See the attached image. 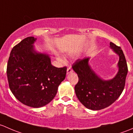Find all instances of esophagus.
<instances>
[{
	"instance_id": "obj_1",
	"label": "esophagus",
	"mask_w": 133,
	"mask_h": 133,
	"mask_svg": "<svg viewBox=\"0 0 133 133\" xmlns=\"http://www.w3.org/2000/svg\"><path fill=\"white\" fill-rule=\"evenodd\" d=\"M72 72H73V70L72 69V68H71V67H68V68H67V70H66L67 74H70V73H72Z\"/></svg>"
}]
</instances>
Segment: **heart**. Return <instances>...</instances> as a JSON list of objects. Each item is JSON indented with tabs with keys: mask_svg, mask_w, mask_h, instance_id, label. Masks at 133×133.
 I'll return each instance as SVG.
<instances>
[{
	"mask_svg": "<svg viewBox=\"0 0 133 133\" xmlns=\"http://www.w3.org/2000/svg\"><path fill=\"white\" fill-rule=\"evenodd\" d=\"M58 59H59V61H61V62H63V63L65 62V59H64L63 58V57L59 56V57H58Z\"/></svg>",
	"mask_w": 133,
	"mask_h": 133,
	"instance_id": "1",
	"label": "heart"
}]
</instances>
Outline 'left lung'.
Segmentation results:
<instances>
[{
    "mask_svg": "<svg viewBox=\"0 0 133 133\" xmlns=\"http://www.w3.org/2000/svg\"><path fill=\"white\" fill-rule=\"evenodd\" d=\"M110 47L119 56L118 72L111 80H102L95 74L88 65L89 57L77 59L72 65L79 77L75 86L77 97L88 109L100 110L108 107L124 90L128 72L126 59L120 46L110 42Z\"/></svg>",
    "mask_w": 133,
    "mask_h": 133,
    "instance_id": "left-lung-1",
    "label": "left lung"
}]
</instances>
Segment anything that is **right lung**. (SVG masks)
<instances>
[{
    "mask_svg": "<svg viewBox=\"0 0 133 133\" xmlns=\"http://www.w3.org/2000/svg\"><path fill=\"white\" fill-rule=\"evenodd\" d=\"M34 37H27L12 49L7 65V76L11 91L24 104L39 108L49 104L65 79L66 67L51 65L46 54L37 53Z\"/></svg>",
    "mask_w": 133,
    "mask_h": 133,
    "instance_id": "add662e5",
    "label": "right lung"
}]
</instances>
